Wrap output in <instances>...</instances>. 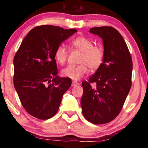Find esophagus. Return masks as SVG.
<instances>
[{
  "label": "esophagus",
  "instance_id": "1",
  "mask_svg": "<svg viewBox=\"0 0 148 148\" xmlns=\"http://www.w3.org/2000/svg\"><path fill=\"white\" fill-rule=\"evenodd\" d=\"M78 85H79V84L77 83V82H72V87L77 86H78Z\"/></svg>",
  "mask_w": 148,
  "mask_h": 148
}]
</instances>
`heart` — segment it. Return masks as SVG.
Wrapping results in <instances>:
<instances>
[{"instance_id":"heart-1","label":"heart","mask_w":148,"mask_h":148,"mask_svg":"<svg viewBox=\"0 0 148 148\" xmlns=\"http://www.w3.org/2000/svg\"><path fill=\"white\" fill-rule=\"evenodd\" d=\"M74 47L82 52L79 65H69L62 70V76L74 81L79 80L88 71V66L91 70L98 69L102 64L104 57L103 48L100 46H94L93 42L84 36L75 38L72 42ZM68 57V50L64 45L58 46L55 51L56 61L61 64L65 63Z\"/></svg>"}]
</instances>
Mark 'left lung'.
<instances>
[{
  "label": "left lung",
  "instance_id": "8db88e82",
  "mask_svg": "<svg viewBox=\"0 0 148 148\" xmlns=\"http://www.w3.org/2000/svg\"><path fill=\"white\" fill-rule=\"evenodd\" d=\"M89 32L102 39L104 57L89 81L82 84V113L92 123L104 124L116 118L123 106L131 87L132 61L128 47L116 29L97 27Z\"/></svg>",
  "mask_w": 148,
  "mask_h": 148
}]
</instances>
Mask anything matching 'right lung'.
<instances>
[{
	"instance_id": "right-lung-1",
	"label": "right lung",
	"mask_w": 148,
	"mask_h": 148,
	"mask_svg": "<svg viewBox=\"0 0 148 148\" xmlns=\"http://www.w3.org/2000/svg\"><path fill=\"white\" fill-rule=\"evenodd\" d=\"M76 32L53 25L34 27L15 55L14 87L25 110L34 117L44 120L54 116L71 86V79L57 76L55 51Z\"/></svg>"
}]
</instances>
